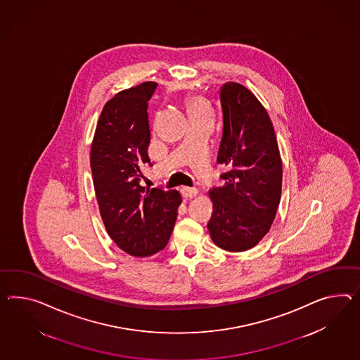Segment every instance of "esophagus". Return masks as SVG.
<instances>
[{
	"mask_svg": "<svg viewBox=\"0 0 360 360\" xmlns=\"http://www.w3.org/2000/svg\"><path fill=\"white\" fill-rule=\"evenodd\" d=\"M180 192L183 194V197L185 198H192L194 195H197L198 191L195 188H191V186H181Z\"/></svg>",
	"mask_w": 360,
	"mask_h": 360,
	"instance_id": "esophagus-1",
	"label": "esophagus"
}]
</instances>
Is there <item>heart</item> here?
Returning <instances> with one entry per match:
<instances>
[{
	"label": "heart",
	"mask_w": 360,
	"mask_h": 360,
	"mask_svg": "<svg viewBox=\"0 0 360 360\" xmlns=\"http://www.w3.org/2000/svg\"><path fill=\"white\" fill-rule=\"evenodd\" d=\"M185 104L191 117L200 115H212L210 102L202 95H188L185 99Z\"/></svg>",
	"instance_id": "heart-1"
}]
</instances>
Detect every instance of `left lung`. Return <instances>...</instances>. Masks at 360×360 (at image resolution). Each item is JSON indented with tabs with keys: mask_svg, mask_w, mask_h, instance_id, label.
I'll list each match as a JSON object with an SVG mask.
<instances>
[{
	"mask_svg": "<svg viewBox=\"0 0 360 360\" xmlns=\"http://www.w3.org/2000/svg\"><path fill=\"white\" fill-rule=\"evenodd\" d=\"M223 136L218 163L227 166L224 184L209 191L207 223L215 245L244 252L257 245L277 214L282 193V159L276 131L256 95L238 82L221 90Z\"/></svg>",
	"mask_w": 360,
	"mask_h": 360,
	"instance_id": "8db88e82",
	"label": "left lung"
}]
</instances>
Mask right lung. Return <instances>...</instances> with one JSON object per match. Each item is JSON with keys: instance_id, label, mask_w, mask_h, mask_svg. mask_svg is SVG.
Returning <instances> with one entry per match:
<instances>
[{"instance_id": "1", "label": "right lung", "mask_w": 360, "mask_h": 360, "mask_svg": "<svg viewBox=\"0 0 360 360\" xmlns=\"http://www.w3.org/2000/svg\"><path fill=\"white\" fill-rule=\"evenodd\" d=\"M153 81L115 94L94 134L90 166L104 227L116 245L133 257H148L165 248L181 203L176 189L139 185L150 163L148 102Z\"/></svg>"}]
</instances>
